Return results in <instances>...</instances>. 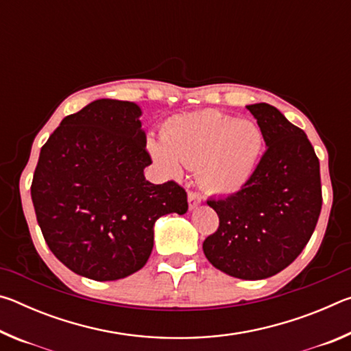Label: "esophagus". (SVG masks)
<instances>
[{
    "label": "esophagus",
    "mask_w": 351,
    "mask_h": 351,
    "mask_svg": "<svg viewBox=\"0 0 351 351\" xmlns=\"http://www.w3.org/2000/svg\"><path fill=\"white\" fill-rule=\"evenodd\" d=\"M187 201H189V207H190V210L197 209V207L201 204V198H199V195H198V193H195V192H189V195H187Z\"/></svg>",
    "instance_id": "obj_1"
}]
</instances>
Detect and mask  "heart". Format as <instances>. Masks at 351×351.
I'll list each match as a JSON object with an SVG mask.
<instances>
[{
    "mask_svg": "<svg viewBox=\"0 0 351 351\" xmlns=\"http://www.w3.org/2000/svg\"><path fill=\"white\" fill-rule=\"evenodd\" d=\"M162 142L150 141L154 161L170 175L184 167L197 169L201 186L212 193L241 190L257 170L265 148L258 123L237 121L213 110L170 117L161 130Z\"/></svg>",
    "mask_w": 351,
    "mask_h": 351,
    "instance_id": "obj_1",
    "label": "heart"
}]
</instances>
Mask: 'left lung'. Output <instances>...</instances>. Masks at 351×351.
<instances>
[{
	"label": "left lung",
	"instance_id": "obj_1",
	"mask_svg": "<svg viewBox=\"0 0 351 351\" xmlns=\"http://www.w3.org/2000/svg\"><path fill=\"white\" fill-rule=\"evenodd\" d=\"M265 134L266 153L240 192L207 201L217 232L203 243L206 258L241 280L276 276L299 257L322 209L319 159L304 130L276 106L246 105Z\"/></svg>",
	"mask_w": 351,
	"mask_h": 351
}]
</instances>
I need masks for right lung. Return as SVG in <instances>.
I'll return each mask as SVG.
<instances>
[{
    "instance_id": "add662e5",
    "label": "right lung",
    "mask_w": 351,
    "mask_h": 351,
    "mask_svg": "<svg viewBox=\"0 0 351 351\" xmlns=\"http://www.w3.org/2000/svg\"><path fill=\"white\" fill-rule=\"evenodd\" d=\"M138 104L99 99L66 116L41 147L31 195L52 254L75 274L119 280L144 268L154 223L187 212L176 182L152 184Z\"/></svg>"
}]
</instances>
